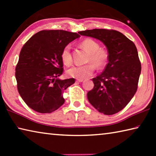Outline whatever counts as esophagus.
Listing matches in <instances>:
<instances>
[{"instance_id": "1", "label": "esophagus", "mask_w": 156, "mask_h": 156, "mask_svg": "<svg viewBox=\"0 0 156 156\" xmlns=\"http://www.w3.org/2000/svg\"><path fill=\"white\" fill-rule=\"evenodd\" d=\"M83 81V79H76V83H82Z\"/></svg>"}]
</instances>
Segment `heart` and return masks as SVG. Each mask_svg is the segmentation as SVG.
I'll return each mask as SVG.
<instances>
[{"mask_svg":"<svg viewBox=\"0 0 156 156\" xmlns=\"http://www.w3.org/2000/svg\"><path fill=\"white\" fill-rule=\"evenodd\" d=\"M80 46L89 53L87 62L89 64L84 65H73L67 70V74L69 77L84 79L93 74L95 67L102 69L107 65L109 59V52L107 49L101 48L100 44L92 38H86L80 43ZM60 58L65 65H69L72 61L71 45H65L61 51Z\"/></svg>","mask_w":156,"mask_h":156,"instance_id":"1","label":"heart"}]
</instances>
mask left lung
I'll return each instance as SVG.
<instances>
[{"label":"left lung","mask_w":156,"mask_h":156,"mask_svg":"<svg viewBox=\"0 0 156 156\" xmlns=\"http://www.w3.org/2000/svg\"><path fill=\"white\" fill-rule=\"evenodd\" d=\"M78 34L98 39L109 52L103 72L92 78L94 87L87 93V98L100 113L115 114L127 105L138 89L141 63L135 44L113 30L94 29Z\"/></svg>","instance_id":"obj_1"}]
</instances>
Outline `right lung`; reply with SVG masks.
Instances as JSON below:
<instances>
[{"label":"right lung","mask_w":156,"mask_h":156,"mask_svg":"<svg viewBox=\"0 0 156 156\" xmlns=\"http://www.w3.org/2000/svg\"><path fill=\"white\" fill-rule=\"evenodd\" d=\"M80 36L65 30H42L26 42L16 67L20 96L31 109L49 113L64 104L63 92L74 78L60 80L63 73L60 58L65 45Z\"/></svg>","instance_id":"right-lung-1"}]
</instances>
